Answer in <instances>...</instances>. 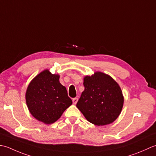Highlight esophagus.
Here are the masks:
<instances>
[{
	"label": "esophagus",
	"mask_w": 156,
	"mask_h": 156,
	"mask_svg": "<svg viewBox=\"0 0 156 156\" xmlns=\"http://www.w3.org/2000/svg\"><path fill=\"white\" fill-rule=\"evenodd\" d=\"M77 101H78L77 98H75L73 99V104H76L77 103Z\"/></svg>",
	"instance_id": "1"
}]
</instances>
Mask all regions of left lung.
I'll list each match as a JSON object with an SVG mask.
<instances>
[{"label":"left lung","instance_id":"obj_1","mask_svg":"<svg viewBox=\"0 0 156 156\" xmlns=\"http://www.w3.org/2000/svg\"><path fill=\"white\" fill-rule=\"evenodd\" d=\"M84 91L77 108L89 122L96 126L113 122L121 112L124 96L121 88L110 75L96 71L83 77Z\"/></svg>","mask_w":156,"mask_h":156}]
</instances>
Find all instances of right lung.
I'll return each mask as SVG.
<instances>
[{
    "label": "right lung",
    "mask_w": 156,
    "mask_h": 156,
    "mask_svg": "<svg viewBox=\"0 0 156 156\" xmlns=\"http://www.w3.org/2000/svg\"><path fill=\"white\" fill-rule=\"evenodd\" d=\"M59 78L58 74H52L48 69L44 70L30 81L25 93L30 114L46 125L58 120L73 103Z\"/></svg>",
    "instance_id": "obj_1"
}]
</instances>
